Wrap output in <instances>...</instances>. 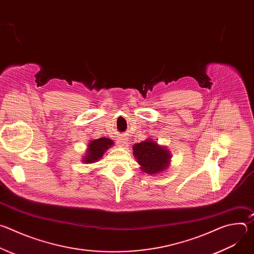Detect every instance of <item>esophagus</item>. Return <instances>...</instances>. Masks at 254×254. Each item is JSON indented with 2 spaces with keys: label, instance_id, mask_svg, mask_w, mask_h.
<instances>
[{
  "label": "esophagus",
  "instance_id": "esophagus-1",
  "mask_svg": "<svg viewBox=\"0 0 254 254\" xmlns=\"http://www.w3.org/2000/svg\"><path fill=\"white\" fill-rule=\"evenodd\" d=\"M118 142L121 147H124L125 144L127 143V139L124 137V136H120V138L118 139Z\"/></svg>",
  "mask_w": 254,
  "mask_h": 254
}]
</instances>
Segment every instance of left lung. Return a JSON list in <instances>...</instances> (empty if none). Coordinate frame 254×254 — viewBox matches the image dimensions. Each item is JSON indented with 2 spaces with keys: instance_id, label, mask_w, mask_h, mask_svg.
I'll return each mask as SVG.
<instances>
[{
  "instance_id": "1",
  "label": "left lung",
  "mask_w": 254,
  "mask_h": 254,
  "mask_svg": "<svg viewBox=\"0 0 254 254\" xmlns=\"http://www.w3.org/2000/svg\"><path fill=\"white\" fill-rule=\"evenodd\" d=\"M132 150L140 170L149 175H156L165 171L172 158L165 147L150 138L135 143Z\"/></svg>"
}]
</instances>
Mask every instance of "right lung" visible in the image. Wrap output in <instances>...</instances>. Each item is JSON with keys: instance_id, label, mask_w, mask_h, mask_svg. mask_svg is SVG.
I'll return each mask as SVG.
<instances>
[{"instance_id": "add662e5", "label": "right lung", "mask_w": 254, "mask_h": 254, "mask_svg": "<svg viewBox=\"0 0 254 254\" xmlns=\"http://www.w3.org/2000/svg\"><path fill=\"white\" fill-rule=\"evenodd\" d=\"M114 141L111 138L100 137L96 139H92L88 143V148L85 156L82 159V162L85 164H91L97 162L102 158L103 154L107 149L113 147Z\"/></svg>"}]
</instances>
